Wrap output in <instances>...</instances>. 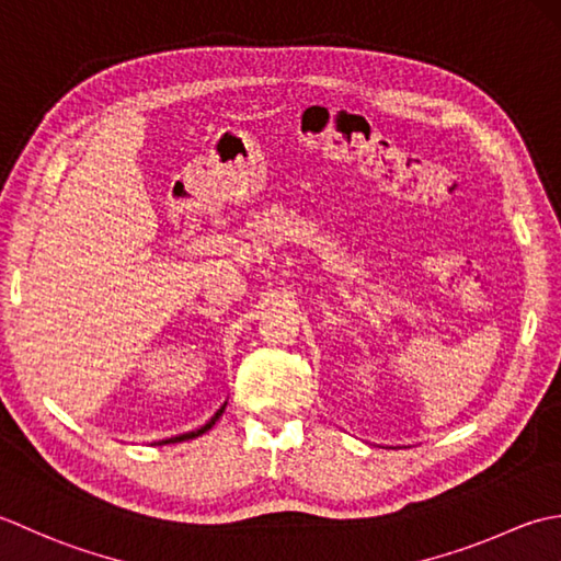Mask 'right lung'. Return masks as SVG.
Instances as JSON below:
<instances>
[{
    "instance_id": "add662e5",
    "label": "right lung",
    "mask_w": 561,
    "mask_h": 561,
    "mask_svg": "<svg viewBox=\"0 0 561 561\" xmlns=\"http://www.w3.org/2000/svg\"><path fill=\"white\" fill-rule=\"evenodd\" d=\"M227 404V402H225ZM225 404L215 411V416H210V421H205V426H201V428H196V431H188V433H181V436H174V438H164V440H157L154 445H164V443H181V440H188V438H198V436H203L205 431L208 428H213L215 426V421L222 416V411H225Z\"/></svg>"
}]
</instances>
